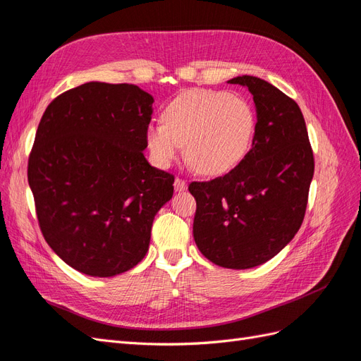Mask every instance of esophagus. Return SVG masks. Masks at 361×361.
Segmentation results:
<instances>
[{
	"instance_id": "1",
	"label": "esophagus",
	"mask_w": 361,
	"mask_h": 361,
	"mask_svg": "<svg viewBox=\"0 0 361 361\" xmlns=\"http://www.w3.org/2000/svg\"><path fill=\"white\" fill-rule=\"evenodd\" d=\"M174 190H176L178 192L185 191V190H187V182L182 180L180 178H176V179H174Z\"/></svg>"
}]
</instances>
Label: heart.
<instances>
[{
	"label": "heart",
	"mask_w": 361,
	"mask_h": 361,
	"mask_svg": "<svg viewBox=\"0 0 361 361\" xmlns=\"http://www.w3.org/2000/svg\"><path fill=\"white\" fill-rule=\"evenodd\" d=\"M256 134V111L236 93L190 90L173 99L162 123L146 141L159 167H169L183 146L185 161L204 176H221L244 161Z\"/></svg>",
	"instance_id": "heart-1"
}]
</instances>
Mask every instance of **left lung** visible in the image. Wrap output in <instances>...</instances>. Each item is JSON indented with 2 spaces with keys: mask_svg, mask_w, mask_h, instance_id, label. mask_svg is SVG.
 Wrapping results in <instances>:
<instances>
[{
  "mask_svg": "<svg viewBox=\"0 0 361 361\" xmlns=\"http://www.w3.org/2000/svg\"><path fill=\"white\" fill-rule=\"evenodd\" d=\"M247 87L256 108L253 147L226 176L190 183L192 235L212 264L248 269L285 248L301 227L314 171L300 106L257 76L227 81Z\"/></svg>",
  "mask_w": 361,
  "mask_h": 361,
  "instance_id": "1",
  "label": "left lung"
}]
</instances>
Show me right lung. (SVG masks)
I'll list each match as a JSON object with an SVG mask.
<instances>
[{
	"instance_id": "right-lung-1",
	"label": "right lung",
	"mask_w": 361,
	"mask_h": 361,
	"mask_svg": "<svg viewBox=\"0 0 361 361\" xmlns=\"http://www.w3.org/2000/svg\"><path fill=\"white\" fill-rule=\"evenodd\" d=\"M154 97L134 84L85 82L54 99L28 159L40 231L63 262L114 277L146 256L171 174L143 155Z\"/></svg>"
}]
</instances>
